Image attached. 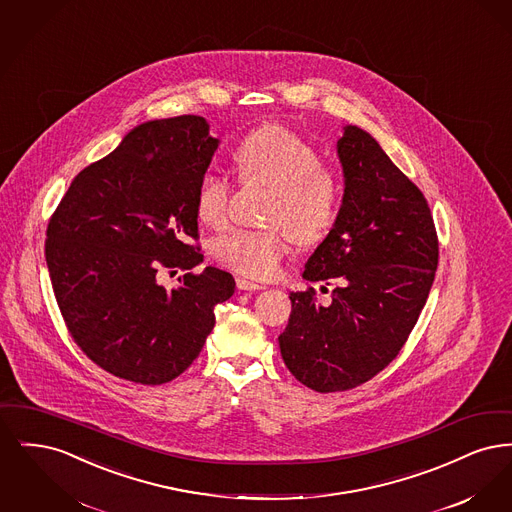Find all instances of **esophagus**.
Wrapping results in <instances>:
<instances>
[{
	"instance_id": "esophagus-1",
	"label": "esophagus",
	"mask_w": 512,
	"mask_h": 512,
	"mask_svg": "<svg viewBox=\"0 0 512 512\" xmlns=\"http://www.w3.org/2000/svg\"><path fill=\"white\" fill-rule=\"evenodd\" d=\"M236 286H238V290H249V292L265 290V288H267L265 284L255 282V280H249V278H244V276H238V278H236Z\"/></svg>"
}]
</instances>
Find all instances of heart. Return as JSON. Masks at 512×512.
<instances>
[{"mask_svg": "<svg viewBox=\"0 0 512 512\" xmlns=\"http://www.w3.org/2000/svg\"><path fill=\"white\" fill-rule=\"evenodd\" d=\"M234 161L245 180L274 188L268 222L286 224L301 244L322 240L338 215V180L322 167L315 146L299 134L267 124L251 132L236 149ZM195 215L219 230L230 217V182L217 172L201 176L195 192ZM292 236L286 228H232L219 236L211 253L226 267L251 278H270L288 255Z\"/></svg>", "mask_w": 512, "mask_h": 512, "instance_id": "obj_1", "label": "heart"}]
</instances>
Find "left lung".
Wrapping results in <instances>:
<instances>
[{"label":"left lung","mask_w":512,"mask_h":512,"mask_svg":"<svg viewBox=\"0 0 512 512\" xmlns=\"http://www.w3.org/2000/svg\"><path fill=\"white\" fill-rule=\"evenodd\" d=\"M338 157L340 211L301 274L309 282H334L332 301L320 305L313 288L290 293L292 315L278 338L293 376L320 393L357 388L390 365L438 268L428 201L380 144L347 124Z\"/></svg>","instance_id":"8db88e82"}]
</instances>
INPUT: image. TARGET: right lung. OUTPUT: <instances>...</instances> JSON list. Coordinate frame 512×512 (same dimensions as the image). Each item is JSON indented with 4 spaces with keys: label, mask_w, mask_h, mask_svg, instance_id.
<instances>
[{
    "label": "right lung",
    "mask_w": 512,
    "mask_h": 512,
    "mask_svg": "<svg viewBox=\"0 0 512 512\" xmlns=\"http://www.w3.org/2000/svg\"><path fill=\"white\" fill-rule=\"evenodd\" d=\"M219 147L197 115L132 128L78 172L49 219L46 263L76 345L103 370L159 386L194 363L230 299V272L205 267L167 290L157 270H192L195 192ZM176 272V270H174Z\"/></svg>",
    "instance_id": "add662e5"
}]
</instances>
